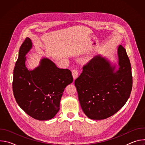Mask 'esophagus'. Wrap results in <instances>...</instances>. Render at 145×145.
Returning a JSON list of instances; mask_svg holds the SVG:
<instances>
[{
	"label": "esophagus",
	"instance_id": "obj_1",
	"mask_svg": "<svg viewBox=\"0 0 145 145\" xmlns=\"http://www.w3.org/2000/svg\"><path fill=\"white\" fill-rule=\"evenodd\" d=\"M72 75H73V77L74 80L76 79V78H77L78 75V71H77L76 69H73V70L72 71Z\"/></svg>",
	"mask_w": 145,
	"mask_h": 145
}]
</instances>
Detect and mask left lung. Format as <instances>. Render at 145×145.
<instances>
[{"instance_id":"obj_1","label":"left lung","mask_w":145,"mask_h":145,"mask_svg":"<svg viewBox=\"0 0 145 145\" xmlns=\"http://www.w3.org/2000/svg\"><path fill=\"white\" fill-rule=\"evenodd\" d=\"M118 69L107 59L97 56L84 65L74 81L81 108L93 120L108 118L128 100L133 87L130 59L126 49L118 48Z\"/></svg>"}]
</instances>
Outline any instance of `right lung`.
<instances>
[{
    "label": "right lung",
    "mask_w": 145,
    "mask_h": 145,
    "mask_svg": "<svg viewBox=\"0 0 145 145\" xmlns=\"http://www.w3.org/2000/svg\"><path fill=\"white\" fill-rule=\"evenodd\" d=\"M31 48L32 42L27 37L20 47L14 69V96L27 115L39 120H47L58 112L63 92L73 79L69 69L58 68L48 58L41 59L34 69H28L25 56Z\"/></svg>",
    "instance_id": "obj_1"
}]
</instances>
